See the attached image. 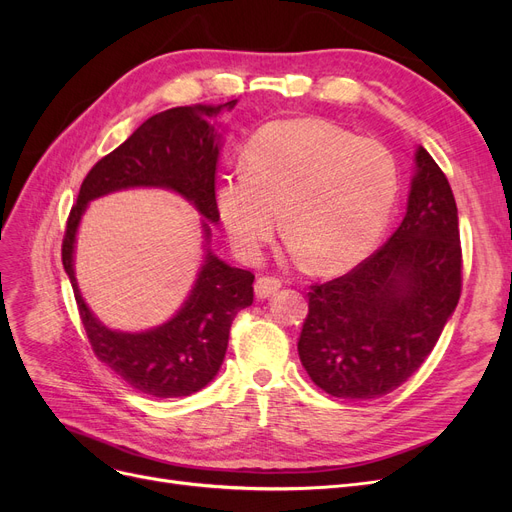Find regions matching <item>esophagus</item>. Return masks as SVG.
<instances>
[{
    "mask_svg": "<svg viewBox=\"0 0 512 512\" xmlns=\"http://www.w3.org/2000/svg\"><path fill=\"white\" fill-rule=\"evenodd\" d=\"M280 288H282V282L275 280V277H258L254 284V292L258 299H269Z\"/></svg>",
    "mask_w": 512,
    "mask_h": 512,
    "instance_id": "obj_1",
    "label": "esophagus"
}]
</instances>
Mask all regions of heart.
<instances>
[{
    "instance_id": "obj_1",
    "label": "heart",
    "mask_w": 512,
    "mask_h": 512,
    "mask_svg": "<svg viewBox=\"0 0 512 512\" xmlns=\"http://www.w3.org/2000/svg\"><path fill=\"white\" fill-rule=\"evenodd\" d=\"M389 149L320 117L280 119L247 143L245 170L226 177L218 209L235 250L252 258L280 228L303 267L339 275L363 262L397 200Z\"/></svg>"
}]
</instances>
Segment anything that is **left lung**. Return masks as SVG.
<instances>
[{"instance_id":"obj_1","label":"left lung","mask_w":512,"mask_h":512,"mask_svg":"<svg viewBox=\"0 0 512 512\" xmlns=\"http://www.w3.org/2000/svg\"><path fill=\"white\" fill-rule=\"evenodd\" d=\"M459 294L455 196L440 166L416 147L406 215L391 239L350 273L307 292L299 359L324 393L382 397L423 365Z\"/></svg>"}]
</instances>
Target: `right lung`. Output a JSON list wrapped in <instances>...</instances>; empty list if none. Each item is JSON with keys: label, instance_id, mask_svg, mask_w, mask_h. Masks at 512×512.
<instances>
[{"label": "right lung", "instance_id": "1", "mask_svg": "<svg viewBox=\"0 0 512 512\" xmlns=\"http://www.w3.org/2000/svg\"><path fill=\"white\" fill-rule=\"evenodd\" d=\"M220 106H177L149 117L126 143L89 170L70 211L61 262L70 277L87 337L98 359L132 389L151 397H188L218 376L228 348L230 324L254 301V275L226 265L211 252V224L220 222L215 203V164L222 149ZM130 187H162L183 195L204 218L206 258L178 314L160 328L128 334L108 330L84 303L73 275L75 232L91 199Z\"/></svg>", "mask_w": 512, "mask_h": 512}]
</instances>
